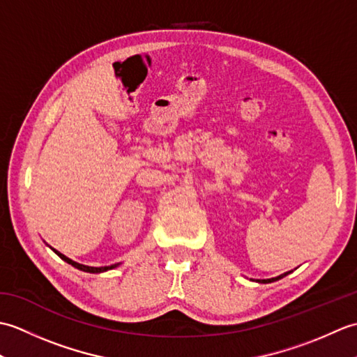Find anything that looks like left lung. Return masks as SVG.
<instances>
[{"instance_id":"left-lung-1","label":"left lung","mask_w":357,"mask_h":357,"mask_svg":"<svg viewBox=\"0 0 357 357\" xmlns=\"http://www.w3.org/2000/svg\"><path fill=\"white\" fill-rule=\"evenodd\" d=\"M288 273H290V271H288ZM288 273H284V275H280V276H278V278H273V279H262V280H259V282H262V284H265V282H273V280H278V279H280V278L287 276Z\"/></svg>"}]
</instances>
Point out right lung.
<instances>
[{
  "label": "right lung",
  "mask_w": 357,
  "mask_h": 357,
  "mask_svg": "<svg viewBox=\"0 0 357 357\" xmlns=\"http://www.w3.org/2000/svg\"><path fill=\"white\" fill-rule=\"evenodd\" d=\"M53 252H55L59 257H61L63 261H66L67 264H70V265H73L75 268H78V270H82V271H87V273H102V271H107V270H112V268H115L118 264H113V265H109V267H89V265H82V264H78V262H73L72 259H69V257L67 256H64L63 253H59V252H56L55 248H53Z\"/></svg>",
  "instance_id": "right-lung-1"
}]
</instances>
